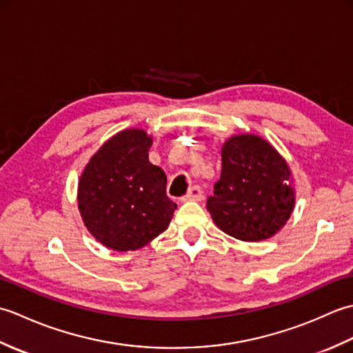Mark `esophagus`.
<instances>
[{
	"label": "esophagus",
	"mask_w": 353,
	"mask_h": 353,
	"mask_svg": "<svg viewBox=\"0 0 353 353\" xmlns=\"http://www.w3.org/2000/svg\"><path fill=\"white\" fill-rule=\"evenodd\" d=\"M188 200H192V201L203 200V191H201L199 185L192 186V188L188 191V194H186V196L183 197V201H188Z\"/></svg>",
	"instance_id": "esophagus-1"
}]
</instances>
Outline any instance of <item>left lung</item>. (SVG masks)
Masks as SVG:
<instances>
[{
    "label": "left lung",
    "mask_w": 353,
    "mask_h": 353,
    "mask_svg": "<svg viewBox=\"0 0 353 353\" xmlns=\"http://www.w3.org/2000/svg\"><path fill=\"white\" fill-rule=\"evenodd\" d=\"M221 163L220 181L206 201L216 226L243 241L273 236L294 209L288 165L254 134L230 138L223 145Z\"/></svg>",
    "instance_id": "1"
}]
</instances>
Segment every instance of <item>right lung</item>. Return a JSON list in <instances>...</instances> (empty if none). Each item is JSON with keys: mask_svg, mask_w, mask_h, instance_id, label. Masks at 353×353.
Masks as SVG:
<instances>
[{"mask_svg": "<svg viewBox=\"0 0 353 353\" xmlns=\"http://www.w3.org/2000/svg\"><path fill=\"white\" fill-rule=\"evenodd\" d=\"M152 138L129 129L110 138L89 161L79 182V209L88 230L118 252L144 247L168 228L177 205L167 176L150 163Z\"/></svg>", "mask_w": 353, "mask_h": 353, "instance_id": "right-lung-1", "label": "right lung"}]
</instances>
